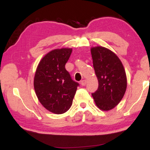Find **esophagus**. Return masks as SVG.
Returning <instances> with one entry per match:
<instances>
[{
    "label": "esophagus",
    "instance_id": "34e87169",
    "mask_svg": "<svg viewBox=\"0 0 150 150\" xmlns=\"http://www.w3.org/2000/svg\"><path fill=\"white\" fill-rule=\"evenodd\" d=\"M81 85H82V86H85L86 85V83H87V80H82V81H81Z\"/></svg>",
    "mask_w": 150,
    "mask_h": 150
}]
</instances>
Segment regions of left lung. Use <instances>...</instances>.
Masks as SVG:
<instances>
[{
	"label": "left lung",
	"mask_w": 150,
	"mask_h": 150,
	"mask_svg": "<svg viewBox=\"0 0 150 150\" xmlns=\"http://www.w3.org/2000/svg\"><path fill=\"white\" fill-rule=\"evenodd\" d=\"M93 66L99 82L92 95L103 111L112 109L123 99L127 87L125 71L121 61L111 50L97 46L91 49Z\"/></svg>",
	"instance_id": "8db88e82"
}]
</instances>
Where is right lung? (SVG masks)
<instances>
[{
  "label": "right lung",
  "instance_id": "right-lung-1",
  "mask_svg": "<svg viewBox=\"0 0 150 150\" xmlns=\"http://www.w3.org/2000/svg\"><path fill=\"white\" fill-rule=\"evenodd\" d=\"M71 53L68 48L53 50L41 60L36 70L34 87L38 99L56 114L69 109L79 86L65 68Z\"/></svg>",
  "mask_w": 150,
  "mask_h": 150
}]
</instances>
